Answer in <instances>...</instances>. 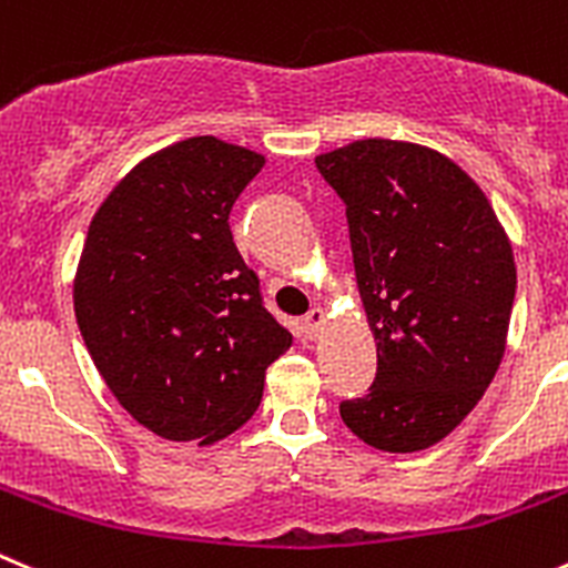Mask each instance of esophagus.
<instances>
[{
    "label": "esophagus",
    "instance_id": "obj_1",
    "mask_svg": "<svg viewBox=\"0 0 568 568\" xmlns=\"http://www.w3.org/2000/svg\"><path fill=\"white\" fill-rule=\"evenodd\" d=\"M323 321H326V315H323V310H310L306 312V317H304V332L310 334V337H315L317 332H321L323 328Z\"/></svg>",
    "mask_w": 568,
    "mask_h": 568
}]
</instances>
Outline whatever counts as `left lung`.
<instances>
[{
  "label": "left lung",
  "instance_id": "obj_1",
  "mask_svg": "<svg viewBox=\"0 0 568 568\" xmlns=\"http://www.w3.org/2000/svg\"><path fill=\"white\" fill-rule=\"evenodd\" d=\"M348 220L376 379L339 404L382 452L435 446L483 398L505 354L516 262L483 189L446 155L362 139L315 159Z\"/></svg>",
  "mask_w": 568,
  "mask_h": 568
}]
</instances>
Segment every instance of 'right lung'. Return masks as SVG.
I'll return each instance as SVG.
<instances>
[{
    "label": "right lung",
    "mask_w": 568,
    "mask_h": 568,
    "mask_svg": "<svg viewBox=\"0 0 568 568\" xmlns=\"http://www.w3.org/2000/svg\"><path fill=\"white\" fill-rule=\"evenodd\" d=\"M262 164L214 136L186 139L133 166L89 225L80 334L116 402L166 440L206 446L240 429L293 343L229 225Z\"/></svg>",
    "instance_id": "add662e5"
}]
</instances>
